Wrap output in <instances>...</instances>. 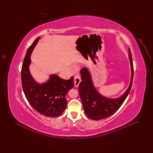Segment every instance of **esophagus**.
Instances as JSON below:
<instances>
[{"label":"esophagus","instance_id":"34e87169","mask_svg":"<svg viewBox=\"0 0 153 153\" xmlns=\"http://www.w3.org/2000/svg\"><path fill=\"white\" fill-rule=\"evenodd\" d=\"M81 82V78L79 75H76L74 77V85L75 86L78 87L79 86V84Z\"/></svg>","mask_w":153,"mask_h":153}]
</instances>
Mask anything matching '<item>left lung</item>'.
Returning a JSON list of instances; mask_svg holds the SVG:
<instances>
[{
	"instance_id": "1",
	"label": "left lung",
	"mask_w": 153,
	"mask_h": 153,
	"mask_svg": "<svg viewBox=\"0 0 153 153\" xmlns=\"http://www.w3.org/2000/svg\"><path fill=\"white\" fill-rule=\"evenodd\" d=\"M128 52L131 77L128 89L118 98H109L101 94L93 85L88 69L83 68L81 70L82 82L79 85L78 91L82 101L83 110L89 118L93 120H100L109 117L118 110L128 97L133 79V61L129 49Z\"/></svg>"
}]
</instances>
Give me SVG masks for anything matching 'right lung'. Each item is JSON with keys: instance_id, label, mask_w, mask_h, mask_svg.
Here are the masks:
<instances>
[{"instance_id": "1", "label": "right lung", "mask_w": 153, "mask_h": 153, "mask_svg": "<svg viewBox=\"0 0 153 153\" xmlns=\"http://www.w3.org/2000/svg\"><path fill=\"white\" fill-rule=\"evenodd\" d=\"M40 39H36L28 48L22 67V85L27 100L36 111L48 117H57L67 108L66 96L74 86V77L66 80L52 74L43 83L35 80L29 66L31 63V54Z\"/></svg>"}]
</instances>
